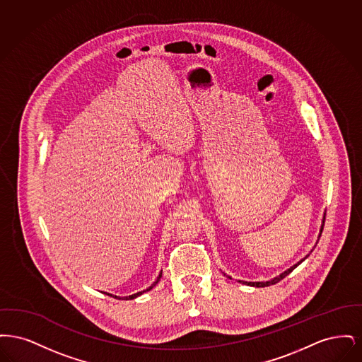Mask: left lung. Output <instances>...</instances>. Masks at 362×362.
<instances>
[{"mask_svg": "<svg viewBox=\"0 0 362 362\" xmlns=\"http://www.w3.org/2000/svg\"><path fill=\"white\" fill-rule=\"evenodd\" d=\"M325 220H326V213H325V216H323V220H322V225H320V230H319V236H317V241H319V239H320V236H322V232H323V226H325ZM317 241H316V244H317ZM316 244L313 245V248L316 247ZM313 248L310 250V252L313 251ZM310 257V254L307 255V257H304V258L301 259L300 262H297L296 264H293L292 267L291 269H288V270H285L284 273H281L279 276H274L273 279H270V281H258V282H247V281H238V282H241V284H244V285H248V286H255V288H264V286H270V285H276V284H278L281 279H284L285 276H289L291 273H292L293 270L298 266V264H301L305 259L308 258ZM229 279H232V276H226Z\"/></svg>", "mask_w": 362, "mask_h": 362, "instance_id": "obj_1", "label": "left lung"}]
</instances>
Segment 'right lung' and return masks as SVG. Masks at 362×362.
Returning a JSON list of instances; mask_svg holds the SVG:
<instances>
[{"instance_id": "add662e5", "label": "right lung", "mask_w": 362, "mask_h": 362, "mask_svg": "<svg viewBox=\"0 0 362 362\" xmlns=\"http://www.w3.org/2000/svg\"><path fill=\"white\" fill-rule=\"evenodd\" d=\"M161 274H163V270L160 272V274L157 276V279H156L155 282L149 286V288H146L145 291H141V292L134 293V294H132V296H126V297H119V296H114V294H111V293L105 292L107 296H111V297H114V298H118V300H133V298H137L138 296H141V294H144V293L149 292L151 289H153L156 285L158 284V281H160V278H161Z\"/></svg>"}]
</instances>
